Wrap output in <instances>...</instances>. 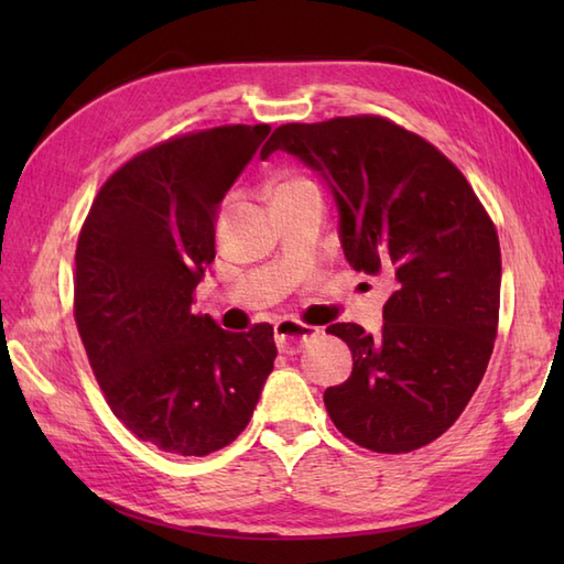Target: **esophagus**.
I'll return each instance as SVG.
<instances>
[{
	"instance_id": "esophagus-1",
	"label": "esophagus",
	"mask_w": 564,
	"mask_h": 564,
	"mask_svg": "<svg viewBox=\"0 0 564 564\" xmlns=\"http://www.w3.org/2000/svg\"><path fill=\"white\" fill-rule=\"evenodd\" d=\"M275 346H279L281 354H297L303 349V344L315 339L319 329L317 327H307V325H301V322L295 319H283L275 325Z\"/></svg>"
}]
</instances>
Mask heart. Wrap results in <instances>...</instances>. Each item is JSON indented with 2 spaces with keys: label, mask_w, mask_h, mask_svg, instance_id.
<instances>
[{
  "label": "heart",
  "mask_w": 564,
  "mask_h": 564,
  "mask_svg": "<svg viewBox=\"0 0 564 564\" xmlns=\"http://www.w3.org/2000/svg\"><path fill=\"white\" fill-rule=\"evenodd\" d=\"M303 186H313V184L305 182V178H289V182L279 184V188H275V194H279V191H291V188H303Z\"/></svg>",
  "instance_id": "b5f03b06"
}]
</instances>
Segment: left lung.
Returning a JSON list of instances; mask_svg holds the SVG:
<instances>
[{
	"label": "left lung",
	"instance_id": "1",
	"mask_svg": "<svg viewBox=\"0 0 564 564\" xmlns=\"http://www.w3.org/2000/svg\"><path fill=\"white\" fill-rule=\"evenodd\" d=\"M275 150L325 178L346 261L394 283L378 337L354 322L327 327L354 354L349 380L325 390L332 422L368 451L422 448L460 416L495 349V225L434 145L386 118L281 126L261 160Z\"/></svg>",
	"mask_w": 564,
	"mask_h": 564
}]
</instances>
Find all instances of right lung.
I'll return each instance as SVG.
<instances>
[{"label": "right lung", "mask_w": 564, "mask_h": 564, "mask_svg": "<svg viewBox=\"0 0 564 564\" xmlns=\"http://www.w3.org/2000/svg\"><path fill=\"white\" fill-rule=\"evenodd\" d=\"M269 126L176 138L123 164L91 203L75 254V319L113 414L164 453L208 455L249 424L273 370V327L194 315L215 220Z\"/></svg>", "instance_id": "right-lung-1"}]
</instances>
